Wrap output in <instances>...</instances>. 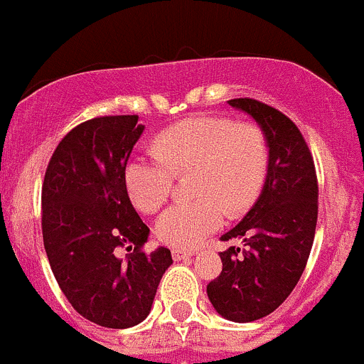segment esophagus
<instances>
[{
	"label": "esophagus",
	"instance_id": "obj_1",
	"mask_svg": "<svg viewBox=\"0 0 364 364\" xmlns=\"http://www.w3.org/2000/svg\"><path fill=\"white\" fill-rule=\"evenodd\" d=\"M194 251L193 250H173L171 251V257H173V260H183V258H189L193 257Z\"/></svg>",
	"mask_w": 364,
	"mask_h": 364
}]
</instances>
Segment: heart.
Listing matches in <instances>:
<instances>
[{"label":"heart","mask_w":364,"mask_h":364,"mask_svg":"<svg viewBox=\"0 0 364 364\" xmlns=\"http://www.w3.org/2000/svg\"><path fill=\"white\" fill-rule=\"evenodd\" d=\"M267 170L269 145L258 125L196 117L166 129L156 154L129 161L125 187L132 203L152 214L170 196L175 175L194 171L193 189L200 198L177 201L156 223L161 242L193 247L221 228L223 204L237 214L257 200Z\"/></svg>","instance_id":"heart-1"}]
</instances>
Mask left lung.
<instances>
[{
    "label": "left lung",
    "mask_w": 364,
    "mask_h": 364,
    "mask_svg": "<svg viewBox=\"0 0 364 364\" xmlns=\"http://www.w3.org/2000/svg\"><path fill=\"white\" fill-rule=\"evenodd\" d=\"M228 104L255 118L269 145L264 189L242 221L223 240L244 250L223 251V271L207 285L215 311L232 322H253L274 311L296 289L315 239L318 183L311 152L289 117L255 99Z\"/></svg>",
    "instance_id": "obj_1"
}]
</instances>
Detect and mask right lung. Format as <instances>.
I'll return each instance as SVG.
<instances>
[{"label":"right lung","instance_id":"1","mask_svg":"<svg viewBox=\"0 0 364 364\" xmlns=\"http://www.w3.org/2000/svg\"><path fill=\"white\" fill-rule=\"evenodd\" d=\"M145 125L138 114L86 120L56 146L42 183V237L72 308L111 329L149 316L173 264L168 247L141 250L149 226L129 200L125 166ZM131 250L126 260L119 250Z\"/></svg>","mask_w":364,"mask_h":364}]
</instances>
